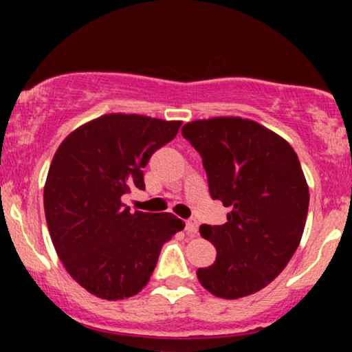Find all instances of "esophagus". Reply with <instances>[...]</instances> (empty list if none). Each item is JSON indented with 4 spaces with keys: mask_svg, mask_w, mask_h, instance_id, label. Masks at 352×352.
<instances>
[{
    "mask_svg": "<svg viewBox=\"0 0 352 352\" xmlns=\"http://www.w3.org/2000/svg\"><path fill=\"white\" fill-rule=\"evenodd\" d=\"M185 230H187L190 236H195L197 233H199V221H197V218H188V220L185 221Z\"/></svg>",
    "mask_w": 352,
    "mask_h": 352,
    "instance_id": "obj_1",
    "label": "esophagus"
}]
</instances>
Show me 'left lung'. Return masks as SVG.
Masks as SVG:
<instances>
[{"label": "left lung", "mask_w": 352, "mask_h": 352, "mask_svg": "<svg viewBox=\"0 0 352 352\" xmlns=\"http://www.w3.org/2000/svg\"><path fill=\"white\" fill-rule=\"evenodd\" d=\"M182 135L200 153L210 195L230 208L223 225H201L217 248L213 265L197 270L205 289L225 300L260 292L300 245L309 190L293 147L254 120H193Z\"/></svg>", "instance_id": "8db88e82"}]
</instances>
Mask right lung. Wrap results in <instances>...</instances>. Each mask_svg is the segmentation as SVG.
<instances>
[{
  "instance_id": "1",
  "label": "right lung",
  "mask_w": 352,
  "mask_h": 352,
  "mask_svg": "<svg viewBox=\"0 0 352 352\" xmlns=\"http://www.w3.org/2000/svg\"><path fill=\"white\" fill-rule=\"evenodd\" d=\"M182 122L106 114L71 132L54 153L44 213L59 260L82 288L117 301L142 292L160 250L185 223L172 213H131L122 195L144 190L152 153Z\"/></svg>"
}]
</instances>
